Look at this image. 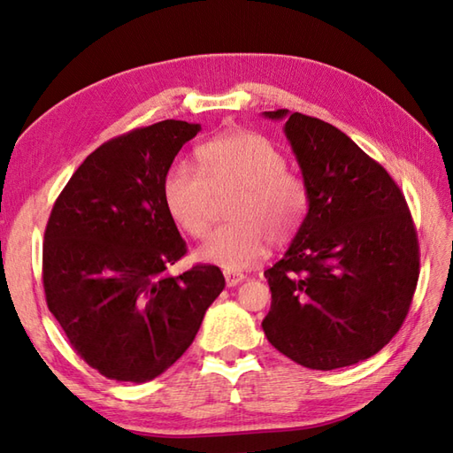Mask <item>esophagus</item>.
Returning a JSON list of instances; mask_svg holds the SVG:
<instances>
[{
	"label": "esophagus",
	"instance_id": "34e87169",
	"mask_svg": "<svg viewBox=\"0 0 453 453\" xmlns=\"http://www.w3.org/2000/svg\"><path fill=\"white\" fill-rule=\"evenodd\" d=\"M224 276H226V282H227V286H237V284H242L243 280H245V274L243 273H234V271H226L224 273Z\"/></svg>",
	"mask_w": 453,
	"mask_h": 453
}]
</instances>
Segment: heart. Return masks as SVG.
Masks as SVG:
<instances>
[{
  "label": "heart",
  "mask_w": 453,
  "mask_h": 453,
  "mask_svg": "<svg viewBox=\"0 0 453 453\" xmlns=\"http://www.w3.org/2000/svg\"><path fill=\"white\" fill-rule=\"evenodd\" d=\"M200 171L175 161L163 177V200L171 218L192 237L211 226V190L237 187L229 206L232 224L202 245L200 257L226 271H243L261 258L271 237L284 243L300 229L307 210L302 179L286 171L282 150L263 134L235 130L196 151Z\"/></svg>",
  "instance_id": "b5f03b06"
}]
</instances>
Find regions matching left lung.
<instances>
[{
	"label": "left lung",
	"mask_w": 453,
	"mask_h": 453,
	"mask_svg": "<svg viewBox=\"0 0 453 453\" xmlns=\"http://www.w3.org/2000/svg\"><path fill=\"white\" fill-rule=\"evenodd\" d=\"M284 134L307 190V214L284 257L265 271L273 292L263 331L311 370L380 352L405 321L418 280V242L395 180L344 132L286 109Z\"/></svg>",
	"instance_id": "1"
}]
</instances>
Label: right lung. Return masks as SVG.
Here are the masks:
<instances>
[{"instance_id": "add662e5", "label": "right lung", "mask_w": 453, "mask_h": 453, "mask_svg": "<svg viewBox=\"0 0 453 453\" xmlns=\"http://www.w3.org/2000/svg\"><path fill=\"white\" fill-rule=\"evenodd\" d=\"M200 124L163 120L104 142L54 202L42 247L48 310L104 378L143 383L195 341L226 278L214 265L169 274L187 253L163 177Z\"/></svg>"}]
</instances>
